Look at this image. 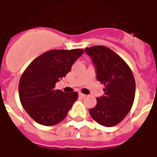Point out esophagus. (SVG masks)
I'll return each mask as SVG.
<instances>
[{"label": "esophagus", "mask_w": 157, "mask_h": 157, "mask_svg": "<svg viewBox=\"0 0 157 157\" xmlns=\"http://www.w3.org/2000/svg\"><path fill=\"white\" fill-rule=\"evenodd\" d=\"M79 96H80V97H81V98H85V97H86V94H82V93H79Z\"/></svg>", "instance_id": "34e87169"}]
</instances>
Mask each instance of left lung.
Here are the masks:
<instances>
[{"label": "left lung", "mask_w": 157, "mask_h": 157, "mask_svg": "<svg viewBox=\"0 0 157 157\" xmlns=\"http://www.w3.org/2000/svg\"><path fill=\"white\" fill-rule=\"evenodd\" d=\"M96 67L97 80L105 86L104 96L89 110L91 117L101 125L114 126L131 109L135 96V80L128 64L109 48L96 45L86 48Z\"/></svg>", "instance_id": "1"}]
</instances>
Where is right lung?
<instances>
[{"instance_id":"add662e5","label":"right lung","mask_w":157,"mask_h":157,"mask_svg":"<svg viewBox=\"0 0 157 157\" xmlns=\"http://www.w3.org/2000/svg\"><path fill=\"white\" fill-rule=\"evenodd\" d=\"M83 53L81 49L49 50L25 69L18 84L19 98L23 108L36 122L52 126L67 117L78 93H65L54 87Z\"/></svg>"}]
</instances>
